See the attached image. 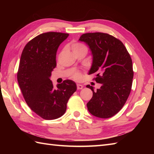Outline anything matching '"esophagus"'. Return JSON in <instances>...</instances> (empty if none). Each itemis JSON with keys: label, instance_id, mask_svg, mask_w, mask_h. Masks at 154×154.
<instances>
[{"label": "esophagus", "instance_id": "obj_1", "mask_svg": "<svg viewBox=\"0 0 154 154\" xmlns=\"http://www.w3.org/2000/svg\"><path fill=\"white\" fill-rule=\"evenodd\" d=\"M77 89H82L83 88V85H80V84H77Z\"/></svg>", "mask_w": 154, "mask_h": 154}]
</instances>
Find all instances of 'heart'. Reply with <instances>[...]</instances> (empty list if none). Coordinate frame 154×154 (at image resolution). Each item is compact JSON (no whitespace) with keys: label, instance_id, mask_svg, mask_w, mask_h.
<instances>
[{"label":"heart","instance_id":"1","mask_svg":"<svg viewBox=\"0 0 154 154\" xmlns=\"http://www.w3.org/2000/svg\"><path fill=\"white\" fill-rule=\"evenodd\" d=\"M71 48L73 52L83 50V49H85V50H87V48L84 45L79 43V42H74V43L72 44ZM80 77H81V74L79 72H76V73H75L73 75V78H75V79H79Z\"/></svg>","mask_w":154,"mask_h":154}]
</instances>
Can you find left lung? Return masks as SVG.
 Returning <instances> with one entry per match:
<instances>
[{
	"label": "left lung",
	"instance_id": "1",
	"mask_svg": "<svg viewBox=\"0 0 154 154\" xmlns=\"http://www.w3.org/2000/svg\"><path fill=\"white\" fill-rule=\"evenodd\" d=\"M79 41L89 45L93 63L89 74H96L94 80L101 83L87 103L88 110L93 116L108 119L115 115L126 103L132 89L134 71L131 57L120 40L101 32L81 35Z\"/></svg>",
	"mask_w": 154,
	"mask_h": 154
}]
</instances>
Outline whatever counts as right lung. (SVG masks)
Listing matches in <instances>:
<instances>
[{
    "instance_id": "obj_1",
    "label": "right lung",
    "mask_w": 154,
    "mask_h": 154,
    "mask_svg": "<svg viewBox=\"0 0 154 154\" xmlns=\"http://www.w3.org/2000/svg\"><path fill=\"white\" fill-rule=\"evenodd\" d=\"M69 34L50 32L37 35L25 45L20 60L17 80L30 109L45 120L63 116L76 84L65 80L54 88L50 77L56 67V53Z\"/></svg>"
}]
</instances>
